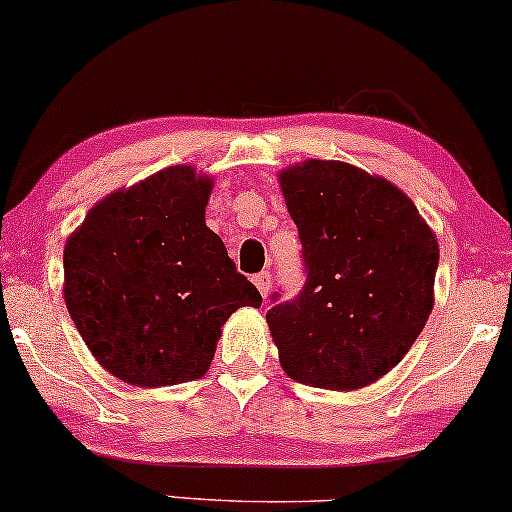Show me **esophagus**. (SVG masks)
I'll use <instances>...</instances> for the list:
<instances>
[{
    "label": "esophagus",
    "mask_w": 512,
    "mask_h": 512,
    "mask_svg": "<svg viewBox=\"0 0 512 512\" xmlns=\"http://www.w3.org/2000/svg\"><path fill=\"white\" fill-rule=\"evenodd\" d=\"M254 284H256V289L261 291V296L265 298L272 287V275L270 272H258V275H254Z\"/></svg>",
    "instance_id": "esophagus-1"
}]
</instances>
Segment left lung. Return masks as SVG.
I'll use <instances>...</instances> for the list:
<instances>
[{"label":"left lung","mask_w":512,"mask_h":512,"mask_svg":"<svg viewBox=\"0 0 512 512\" xmlns=\"http://www.w3.org/2000/svg\"><path fill=\"white\" fill-rule=\"evenodd\" d=\"M305 284L270 296L282 369L298 383L357 390L386 376L426 327L440 249L414 202L383 178L310 159L280 174Z\"/></svg>","instance_id":"8db88e82"}]
</instances>
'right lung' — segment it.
I'll return each mask as SVG.
<instances>
[{
	"instance_id": "1",
	"label": "right lung",
	"mask_w": 512,
	"mask_h": 512,
	"mask_svg": "<svg viewBox=\"0 0 512 512\" xmlns=\"http://www.w3.org/2000/svg\"><path fill=\"white\" fill-rule=\"evenodd\" d=\"M211 181L169 167L98 202L65 244V305L101 367L131 386L204 376L225 320L263 303L204 223Z\"/></svg>"
}]
</instances>
